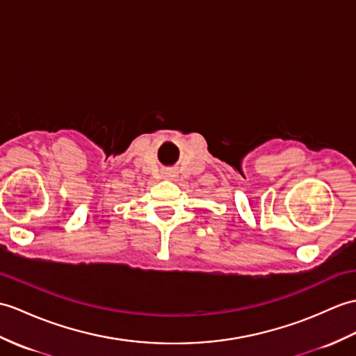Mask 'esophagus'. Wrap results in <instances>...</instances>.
Returning <instances> with one entry per match:
<instances>
[{
    "label": "esophagus",
    "mask_w": 356,
    "mask_h": 356,
    "mask_svg": "<svg viewBox=\"0 0 356 356\" xmlns=\"http://www.w3.org/2000/svg\"><path fill=\"white\" fill-rule=\"evenodd\" d=\"M163 175H165V177H175L176 176V171L175 170H165Z\"/></svg>",
    "instance_id": "esophagus-1"
}]
</instances>
